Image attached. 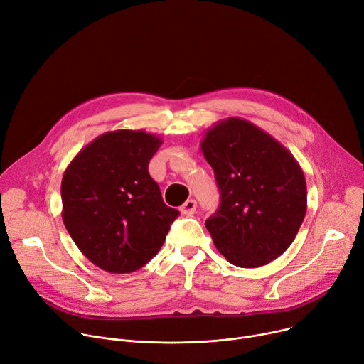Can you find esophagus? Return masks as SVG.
Listing matches in <instances>:
<instances>
[{"instance_id": "obj_1", "label": "esophagus", "mask_w": 364, "mask_h": 364, "mask_svg": "<svg viewBox=\"0 0 364 364\" xmlns=\"http://www.w3.org/2000/svg\"><path fill=\"white\" fill-rule=\"evenodd\" d=\"M196 208H197V203H196V200H193V199H188V200H186V202L183 203V206L180 208V210H181V213H183V215H187V216H190V215H193V213L196 212Z\"/></svg>"}]
</instances>
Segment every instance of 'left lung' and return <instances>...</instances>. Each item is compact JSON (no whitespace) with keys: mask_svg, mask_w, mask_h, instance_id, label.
<instances>
[{"mask_svg":"<svg viewBox=\"0 0 364 364\" xmlns=\"http://www.w3.org/2000/svg\"><path fill=\"white\" fill-rule=\"evenodd\" d=\"M200 146L220 191L219 209L205 222L215 247L237 267L266 266L290 247L306 213L299 162L240 117L218 122Z\"/></svg>","mask_w":364,"mask_h":364,"instance_id":"left-lung-1","label":"left lung"}]
</instances>
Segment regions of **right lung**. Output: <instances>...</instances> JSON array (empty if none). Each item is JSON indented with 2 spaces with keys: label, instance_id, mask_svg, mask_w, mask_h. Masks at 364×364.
Instances as JSON below:
<instances>
[{
  "label": "right lung",
  "instance_id": "obj_1",
  "mask_svg": "<svg viewBox=\"0 0 364 364\" xmlns=\"http://www.w3.org/2000/svg\"><path fill=\"white\" fill-rule=\"evenodd\" d=\"M162 141L120 129L95 138L62 177V219L80 251L109 273H132L156 255L178 210L164 203L148 164Z\"/></svg>",
  "mask_w": 364,
  "mask_h": 364
}]
</instances>
